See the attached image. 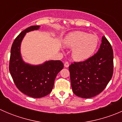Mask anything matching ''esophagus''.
Listing matches in <instances>:
<instances>
[{
    "label": "esophagus",
    "instance_id": "esophagus-1",
    "mask_svg": "<svg viewBox=\"0 0 122 122\" xmlns=\"http://www.w3.org/2000/svg\"><path fill=\"white\" fill-rule=\"evenodd\" d=\"M69 62H67V61H66V62H64V67H66V68H67V67H69Z\"/></svg>",
    "mask_w": 122,
    "mask_h": 122
}]
</instances>
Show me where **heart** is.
Segmentation results:
<instances>
[{"label": "heart", "instance_id": "1", "mask_svg": "<svg viewBox=\"0 0 122 122\" xmlns=\"http://www.w3.org/2000/svg\"><path fill=\"white\" fill-rule=\"evenodd\" d=\"M99 39L95 34L83 31L70 33L64 39V45L72 48L71 55L75 61H82L92 56L99 45Z\"/></svg>", "mask_w": 122, "mask_h": 122}]
</instances>
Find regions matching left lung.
I'll return each mask as SVG.
<instances>
[{
    "instance_id": "8db88e82",
    "label": "left lung",
    "mask_w": 122,
    "mask_h": 122,
    "mask_svg": "<svg viewBox=\"0 0 122 122\" xmlns=\"http://www.w3.org/2000/svg\"><path fill=\"white\" fill-rule=\"evenodd\" d=\"M72 92L81 98H91L106 88L113 73V51L104 36L97 52L83 62L69 66Z\"/></svg>"
}]
</instances>
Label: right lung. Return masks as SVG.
I'll return each mask as SVG.
<instances>
[{
    "instance_id": "right-lung-1",
    "label": "right lung",
    "mask_w": 122,
    "mask_h": 122,
    "mask_svg": "<svg viewBox=\"0 0 122 122\" xmlns=\"http://www.w3.org/2000/svg\"><path fill=\"white\" fill-rule=\"evenodd\" d=\"M40 26L29 27L20 32L12 45L9 71L17 88L23 94L41 98L50 94L53 88L56 75L63 68L60 60H51L38 66L25 63L20 54V44L26 33L37 30Z\"/></svg>"
}]
</instances>
